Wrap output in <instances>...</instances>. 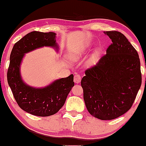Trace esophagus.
Returning <instances> with one entry per match:
<instances>
[{
	"label": "esophagus",
	"mask_w": 146,
	"mask_h": 146,
	"mask_svg": "<svg viewBox=\"0 0 146 146\" xmlns=\"http://www.w3.org/2000/svg\"><path fill=\"white\" fill-rule=\"evenodd\" d=\"M81 81V76L79 74H76L74 75V81L75 83H79Z\"/></svg>",
	"instance_id": "34e87169"
}]
</instances>
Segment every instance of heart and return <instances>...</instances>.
I'll list each match as a JSON object with an SVG mask.
<instances>
[{
    "label": "heart",
    "instance_id": "b5f03b06",
    "mask_svg": "<svg viewBox=\"0 0 146 146\" xmlns=\"http://www.w3.org/2000/svg\"><path fill=\"white\" fill-rule=\"evenodd\" d=\"M99 55H100V52H99V50H95V51L94 52V53H93L91 59H92V60H95V59H96V58H97L99 56ZM71 56V58H72V59H76V55L71 54V56Z\"/></svg>",
    "mask_w": 146,
    "mask_h": 146
}]
</instances>
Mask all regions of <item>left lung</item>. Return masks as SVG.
Here are the masks:
<instances>
[{"mask_svg":"<svg viewBox=\"0 0 146 146\" xmlns=\"http://www.w3.org/2000/svg\"><path fill=\"white\" fill-rule=\"evenodd\" d=\"M112 43L81 80L88 112L101 120H112L130 109L141 85L140 59L135 47L117 31L104 32Z\"/></svg>","mask_w":146,"mask_h":146,"instance_id":"left-lung-1","label":"left lung"}]
</instances>
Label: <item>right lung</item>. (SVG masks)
Returning a JSON list of instances; mask_svg holds the SVG:
<instances>
[{"label":"right lung","mask_w":146,"mask_h":146,"mask_svg":"<svg viewBox=\"0 0 146 146\" xmlns=\"http://www.w3.org/2000/svg\"><path fill=\"white\" fill-rule=\"evenodd\" d=\"M54 32L34 31L26 34L14 44L7 71V82L14 99L21 109L38 117H48L58 112L74 86L73 74L55 80L40 88L29 86L22 79L21 64L26 53L42 47H51L58 52Z\"/></svg>","instance_id":"1"}]
</instances>
